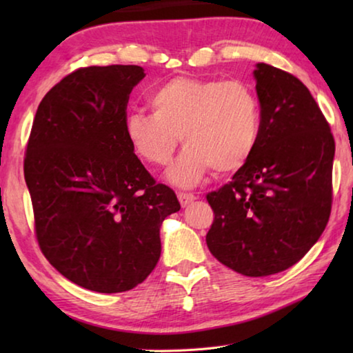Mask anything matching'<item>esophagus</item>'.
Returning <instances> with one entry per match:
<instances>
[{
	"mask_svg": "<svg viewBox=\"0 0 353 353\" xmlns=\"http://www.w3.org/2000/svg\"><path fill=\"white\" fill-rule=\"evenodd\" d=\"M177 198H179V202H181L182 207H187L191 204V202L196 201V196L191 193H179Z\"/></svg>",
	"mask_w": 353,
	"mask_h": 353,
	"instance_id": "1",
	"label": "esophagus"
}]
</instances>
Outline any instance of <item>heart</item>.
<instances>
[{
  "instance_id": "b5f03b06",
  "label": "heart",
  "mask_w": 353,
  "mask_h": 353,
  "mask_svg": "<svg viewBox=\"0 0 353 353\" xmlns=\"http://www.w3.org/2000/svg\"><path fill=\"white\" fill-rule=\"evenodd\" d=\"M149 105L152 115L128 117V140L145 162L165 166L182 137L187 149L168 171L177 187H194L212 170H241L255 151L260 103L246 82L179 76L155 88Z\"/></svg>"
}]
</instances>
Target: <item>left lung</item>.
<instances>
[{
  "label": "left lung",
  "instance_id": "left-lung-1",
  "mask_svg": "<svg viewBox=\"0 0 353 353\" xmlns=\"http://www.w3.org/2000/svg\"><path fill=\"white\" fill-rule=\"evenodd\" d=\"M260 135L232 182L207 194L205 236L216 260L248 277L282 272L319 240L332 210L334 140L308 88L256 63Z\"/></svg>",
  "mask_w": 353,
  "mask_h": 353
}]
</instances>
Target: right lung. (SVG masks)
Instances as JSON below:
<instances>
[{
  "label": "right lung",
  "instance_id": "obj_1",
  "mask_svg": "<svg viewBox=\"0 0 353 353\" xmlns=\"http://www.w3.org/2000/svg\"><path fill=\"white\" fill-rule=\"evenodd\" d=\"M137 65L79 68L45 94L25 159L35 235L46 260L82 288L123 292L162 252L160 225L181 210L155 183L126 135Z\"/></svg>",
  "mask_w": 353,
  "mask_h": 353
}]
</instances>
